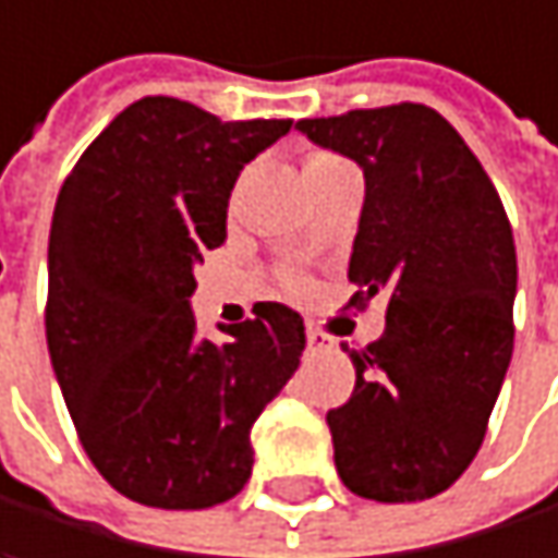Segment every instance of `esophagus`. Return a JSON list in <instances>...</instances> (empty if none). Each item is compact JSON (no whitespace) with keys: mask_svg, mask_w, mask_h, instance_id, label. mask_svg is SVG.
Masks as SVG:
<instances>
[{"mask_svg":"<svg viewBox=\"0 0 558 558\" xmlns=\"http://www.w3.org/2000/svg\"><path fill=\"white\" fill-rule=\"evenodd\" d=\"M331 348H335V341H331L325 331L308 328V351H331Z\"/></svg>","mask_w":558,"mask_h":558,"instance_id":"esophagus-1","label":"esophagus"}]
</instances>
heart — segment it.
Segmentation results:
<instances>
[{"label":"heart","instance_id":"heart-1","mask_svg":"<svg viewBox=\"0 0 558 558\" xmlns=\"http://www.w3.org/2000/svg\"><path fill=\"white\" fill-rule=\"evenodd\" d=\"M318 161H338V158H331V155H318V158H312L308 165H318ZM308 165H305V168H308ZM282 286H286L289 292H295V295L308 289V286H305V279H302V276H292V272H289V276H282Z\"/></svg>","mask_w":558,"mask_h":558}]
</instances>
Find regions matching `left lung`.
Instances as JSON below:
<instances>
[{
	"label": "left lung",
	"mask_w": 558,
	"mask_h": 558,
	"mask_svg": "<svg viewBox=\"0 0 558 558\" xmlns=\"http://www.w3.org/2000/svg\"><path fill=\"white\" fill-rule=\"evenodd\" d=\"M364 168L351 308L387 292V328L341 344L354 393L328 413L341 481L380 504L448 490L474 461L513 354L507 210L454 126L422 104L295 123Z\"/></svg>",
	"instance_id": "1"
}]
</instances>
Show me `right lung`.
<instances>
[{"instance_id": "add662e5", "label": "right lung", "mask_w": 558, "mask_h": 558, "mask_svg": "<svg viewBox=\"0 0 558 558\" xmlns=\"http://www.w3.org/2000/svg\"><path fill=\"white\" fill-rule=\"evenodd\" d=\"M292 120L220 123L174 100L126 107L68 174L48 240L45 335L94 468L130 500L204 510L243 490L250 428L299 371L302 315L259 302L197 338L194 269L227 240L230 191Z\"/></svg>"}]
</instances>
